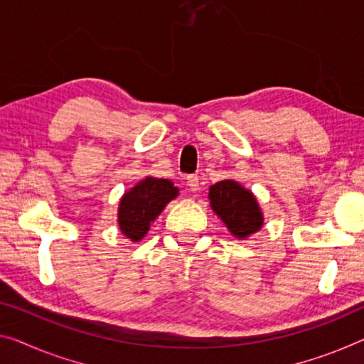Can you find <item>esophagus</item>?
Listing matches in <instances>:
<instances>
[{"instance_id":"obj_1","label":"esophagus","mask_w":364,"mask_h":364,"mask_svg":"<svg viewBox=\"0 0 364 364\" xmlns=\"http://www.w3.org/2000/svg\"><path fill=\"white\" fill-rule=\"evenodd\" d=\"M198 186H200V178H198V176H195V174L187 176V187H188L190 192H197Z\"/></svg>"}]
</instances>
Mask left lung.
Instances as JSON below:
<instances>
[{"label": "left lung", "mask_w": 364, "mask_h": 364, "mask_svg": "<svg viewBox=\"0 0 364 364\" xmlns=\"http://www.w3.org/2000/svg\"><path fill=\"white\" fill-rule=\"evenodd\" d=\"M210 203L236 237H247L264 225L254 195L234 181H221L210 187Z\"/></svg>", "instance_id": "obj_1"}]
</instances>
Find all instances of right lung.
I'll return each instance as SVG.
<instances>
[{"instance_id": "right-lung-1", "label": "right lung", "mask_w": 364, "mask_h": 364, "mask_svg": "<svg viewBox=\"0 0 364 364\" xmlns=\"http://www.w3.org/2000/svg\"><path fill=\"white\" fill-rule=\"evenodd\" d=\"M178 193L177 187L167 178L146 177L136 183L120 200L119 225L128 239L139 240L148 232L149 223Z\"/></svg>"}]
</instances>
